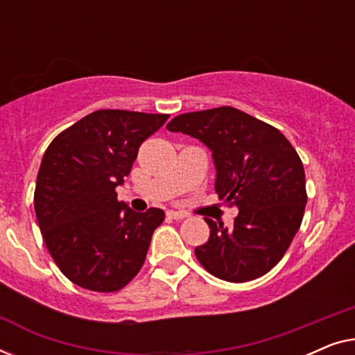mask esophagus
Masks as SVG:
<instances>
[{
    "label": "esophagus",
    "instance_id": "34e87169",
    "mask_svg": "<svg viewBox=\"0 0 355 355\" xmlns=\"http://www.w3.org/2000/svg\"><path fill=\"white\" fill-rule=\"evenodd\" d=\"M168 218H171V220H184V218H187V215L186 213H182V211H174V210H169L168 213Z\"/></svg>",
    "mask_w": 355,
    "mask_h": 355
}]
</instances>
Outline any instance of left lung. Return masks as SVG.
Masks as SVG:
<instances>
[{
	"label": "left lung",
	"instance_id": "left-lung-1",
	"mask_svg": "<svg viewBox=\"0 0 355 355\" xmlns=\"http://www.w3.org/2000/svg\"><path fill=\"white\" fill-rule=\"evenodd\" d=\"M166 129L210 148L215 191L239 210L231 230L205 218L210 237L196 247L197 260L230 283L268 273L299 231L307 203L304 166L293 145L273 125L232 106L179 114Z\"/></svg>",
	"mask_w": 355,
	"mask_h": 355
}]
</instances>
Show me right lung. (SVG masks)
<instances>
[{"instance_id": "right-lung-1", "label": "right lung", "mask_w": 355, "mask_h": 355, "mask_svg": "<svg viewBox=\"0 0 355 355\" xmlns=\"http://www.w3.org/2000/svg\"><path fill=\"white\" fill-rule=\"evenodd\" d=\"M168 118L98 110L48 145L33 196L37 221L58 268L80 288L114 293L142 268L164 211H132L118 202L116 187Z\"/></svg>"}]
</instances>
